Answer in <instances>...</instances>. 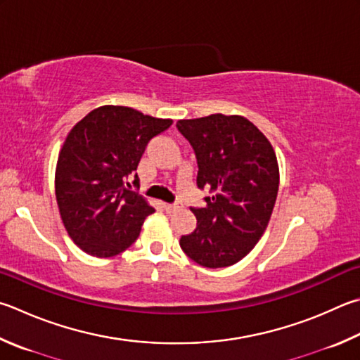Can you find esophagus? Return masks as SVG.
Instances as JSON below:
<instances>
[{
  "label": "esophagus",
  "mask_w": 360,
  "mask_h": 360,
  "mask_svg": "<svg viewBox=\"0 0 360 360\" xmlns=\"http://www.w3.org/2000/svg\"><path fill=\"white\" fill-rule=\"evenodd\" d=\"M163 207H165V211L168 214H172V212L178 211V209L181 207V205H179V202H174V205H169V202H167V205H163Z\"/></svg>",
  "instance_id": "34e87169"
}]
</instances>
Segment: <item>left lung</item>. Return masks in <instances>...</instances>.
Listing matches in <instances>:
<instances>
[{"label": "left lung", "instance_id": "1", "mask_svg": "<svg viewBox=\"0 0 360 360\" xmlns=\"http://www.w3.org/2000/svg\"><path fill=\"white\" fill-rule=\"evenodd\" d=\"M198 160L197 184L209 188L206 207L192 209L197 228L179 245L200 266L217 269L247 257L266 231L277 200V155L264 134L244 116L179 120Z\"/></svg>", "mask_w": 360, "mask_h": 360}]
</instances>
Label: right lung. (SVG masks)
Here are the masks:
<instances>
[{
    "mask_svg": "<svg viewBox=\"0 0 360 360\" xmlns=\"http://www.w3.org/2000/svg\"><path fill=\"white\" fill-rule=\"evenodd\" d=\"M172 124L129 107L102 105L70 129L58 155L55 193L64 228L84 253L110 258L139 238L155 209L124 181L148 141Z\"/></svg>",
    "mask_w": 360,
    "mask_h": 360,
    "instance_id": "add662e5",
    "label": "right lung"
}]
</instances>
